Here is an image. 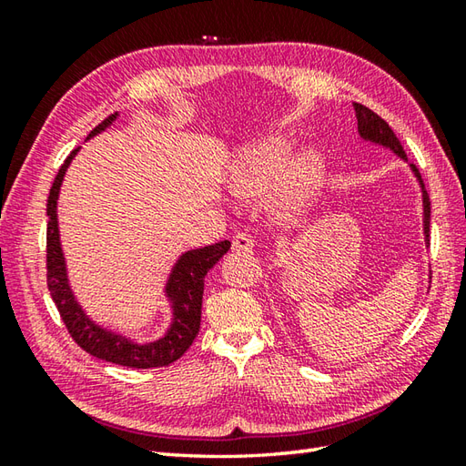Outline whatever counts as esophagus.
<instances>
[{
	"label": "esophagus",
	"mask_w": 466,
	"mask_h": 466,
	"mask_svg": "<svg viewBox=\"0 0 466 466\" xmlns=\"http://www.w3.org/2000/svg\"><path fill=\"white\" fill-rule=\"evenodd\" d=\"M232 248L236 252H252L254 248V238L248 232H238L232 240Z\"/></svg>",
	"instance_id": "esophagus-1"
}]
</instances>
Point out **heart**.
<instances>
[{
	"label": "heart",
	"instance_id": "obj_1",
	"mask_svg": "<svg viewBox=\"0 0 466 466\" xmlns=\"http://www.w3.org/2000/svg\"><path fill=\"white\" fill-rule=\"evenodd\" d=\"M289 154L290 146L282 140L246 147V150L236 154L230 170H228V184H230L232 192L238 196H258L268 190L280 177ZM320 180V157L314 152L302 154L274 187V212L280 218L299 216L312 200Z\"/></svg>",
	"mask_w": 466,
	"mask_h": 466
}]
</instances>
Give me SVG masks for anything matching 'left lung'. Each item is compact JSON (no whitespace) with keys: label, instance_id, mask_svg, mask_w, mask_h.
I'll use <instances>...</instances> for the list:
<instances>
[{"label":"left lung","instance_id":"1","mask_svg":"<svg viewBox=\"0 0 466 466\" xmlns=\"http://www.w3.org/2000/svg\"><path fill=\"white\" fill-rule=\"evenodd\" d=\"M354 112H356V120H359V134L364 142H372L379 144L382 147H389L394 154H397L400 160L407 162V154H404L402 146L399 142L397 134L390 130V126L386 124L379 114H374L369 107L362 104H354ZM410 170L420 184V192H422V232H424V244L429 246V226H431V202H429V194L424 190V184L420 180V174L417 170V166L410 164Z\"/></svg>","mask_w":466,"mask_h":466}]
</instances>
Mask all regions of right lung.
<instances>
[{"label":"right lung","mask_w":466,"mask_h":466,"mask_svg":"<svg viewBox=\"0 0 466 466\" xmlns=\"http://www.w3.org/2000/svg\"><path fill=\"white\" fill-rule=\"evenodd\" d=\"M117 114L106 117L96 126L87 137H94L106 127H110ZM80 147L66 157V162L59 167L54 180L52 190L47 198V289L57 306L59 316L66 324L72 339L82 346L86 352H90L96 359L107 362L130 366V369H154V366H166L190 349L194 339L200 330L202 316V296H204V276L208 270L214 268L216 262L230 250V242L222 240L204 248H194L184 252L172 266V272L167 276L164 294L172 309V322L167 326L164 336L152 342H134L120 332H112L94 322L86 314L82 304L77 302L76 294L69 286L67 266L64 258L62 242H59V224H57V198L62 187L67 166L72 164Z\"/></svg>","instance_id":"obj_1"}]
</instances>
